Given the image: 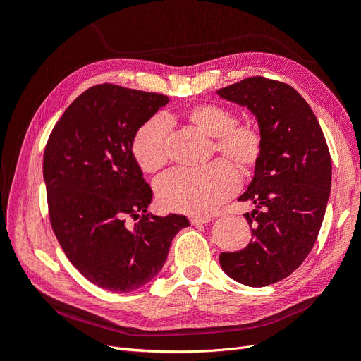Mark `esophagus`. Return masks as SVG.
Returning <instances> with one entry per match:
<instances>
[{
    "mask_svg": "<svg viewBox=\"0 0 361 361\" xmlns=\"http://www.w3.org/2000/svg\"><path fill=\"white\" fill-rule=\"evenodd\" d=\"M209 221H211L209 216H197V215L190 216V223L191 224H206V223H209Z\"/></svg>",
    "mask_w": 361,
    "mask_h": 361,
    "instance_id": "34e87169",
    "label": "esophagus"
}]
</instances>
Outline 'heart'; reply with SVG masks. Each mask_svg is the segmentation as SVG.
Segmentation results:
<instances>
[{
  "label": "heart",
  "instance_id": "b5f03b06",
  "mask_svg": "<svg viewBox=\"0 0 361 361\" xmlns=\"http://www.w3.org/2000/svg\"><path fill=\"white\" fill-rule=\"evenodd\" d=\"M183 122L212 138L211 154L215 161L202 170H174L157 183V197L167 211L190 215H207L231 199L238 190V178L255 173L265 150V137L251 122H238L231 108L203 102L185 108ZM170 123L152 116L134 134L130 152L138 167L147 174L159 171L169 161Z\"/></svg>",
  "mask_w": 361,
  "mask_h": 361
}]
</instances>
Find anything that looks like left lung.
Instances as JSON below:
<instances>
[{
	"instance_id": "left-lung-1",
	"label": "left lung",
	"mask_w": 361,
	"mask_h": 361,
	"mask_svg": "<svg viewBox=\"0 0 361 361\" xmlns=\"http://www.w3.org/2000/svg\"><path fill=\"white\" fill-rule=\"evenodd\" d=\"M216 93L247 106L265 137L255 178L239 197L255 206L244 215L251 241L221 253L220 265L243 285L268 286L290 276L316 243L331 188L330 150L312 108L290 85L250 76Z\"/></svg>"
}]
</instances>
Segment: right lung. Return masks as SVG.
Wrapping results in <instances>:
<instances>
[{
  "label": "right lung",
  "instance_id": "add662e5",
  "mask_svg": "<svg viewBox=\"0 0 361 361\" xmlns=\"http://www.w3.org/2000/svg\"><path fill=\"white\" fill-rule=\"evenodd\" d=\"M166 94L99 84L54 126L43 154L49 221L71 264L93 285L130 292L166 264L187 216L147 212L152 190L130 143Z\"/></svg>",
  "mask_w": 361,
  "mask_h": 361
}]
</instances>
